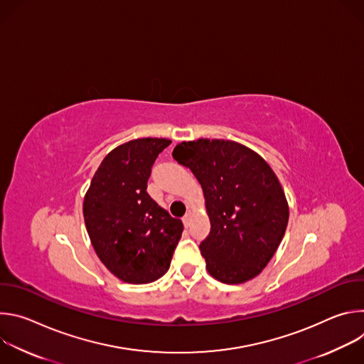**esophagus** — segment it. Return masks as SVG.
<instances>
[{
	"mask_svg": "<svg viewBox=\"0 0 364 364\" xmlns=\"http://www.w3.org/2000/svg\"><path fill=\"white\" fill-rule=\"evenodd\" d=\"M191 218H193V213H191V212H187V213L184 215L183 222H184V225H186V226H188V225L191 223Z\"/></svg>",
	"mask_w": 364,
	"mask_h": 364,
	"instance_id": "obj_1",
	"label": "esophagus"
}]
</instances>
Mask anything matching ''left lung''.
I'll use <instances>...</instances> for the list:
<instances>
[{"mask_svg": "<svg viewBox=\"0 0 364 364\" xmlns=\"http://www.w3.org/2000/svg\"><path fill=\"white\" fill-rule=\"evenodd\" d=\"M173 157L203 188L212 225L200 243L207 272L230 285L257 277L277 252L289 218L274 170L253 149L228 139L181 142Z\"/></svg>", "mask_w": 364, "mask_h": 364, "instance_id": "8db88e82", "label": "left lung"}]
</instances>
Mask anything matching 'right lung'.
Listing matches in <instances>:
<instances>
[{
    "label": "right lung",
    "instance_id": "add662e5",
    "mask_svg": "<svg viewBox=\"0 0 364 364\" xmlns=\"http://www.w3.org/2000/svg\"><path fill=\"white\" fill-rule=\"evenodd\" d=\"M170 144L166 138H138L114 148L85 194L92 246L102 264L128 284L161 278L184 229L146 193L151 167Z\"/></svg>",
    "mask_w": 364,
    "mask_h": 364
}]
</instances>
